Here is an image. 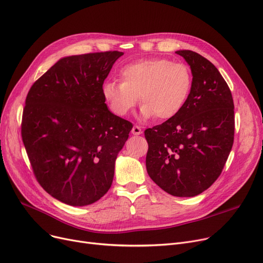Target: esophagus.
Instances as JSON below:
<instances>
[{
	"label": "esophagus",
	"mask_w": 263,
	"mask_h": 263,
	"mask_svg": "<svg viewBox=\"0 0 263 263\" xmlns=\"http://www.w3.org/2000/svg\"><path fill=\"white\" fill-rule=\"evenodd\" d=\"M132 134H134V135H140V134H142L143 133V131H142V129L139 127V126H134L133 128H132Z\"/></svg>",
	"instance_id": "obj_1"
}]
</instances>
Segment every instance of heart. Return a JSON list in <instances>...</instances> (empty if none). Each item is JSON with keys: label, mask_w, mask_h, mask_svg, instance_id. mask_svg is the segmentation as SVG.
<instances>
[{"label": "heart", "mask_w": 263, "mask_h": 263, "mask_svg": "<svg viewBox=\"0 0 263 263\" xmlns=\"http://www.w3.org/2000/svg\"><path fill=\"white\" fill-rule=\"evenodd\" d=\"M120 78L121 82L108 80L102 86L105 101L119 116L129 114L140 97L143 119H171L184 106L192 87L190 68L165 59L129 64L121 69Z\"/></svg>", "instance_id": "1"}]
</instances>
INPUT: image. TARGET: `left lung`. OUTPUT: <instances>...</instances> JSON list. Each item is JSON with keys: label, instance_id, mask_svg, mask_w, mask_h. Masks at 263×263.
<instances>
[{"label": "left lung", "instance_id": "left-lung-1", "mask_svg": "<svg viewBox=\"0 0 263 263\" xmlns=\"http://www.w3.org/2000/svg\"><path fill=\"white\" fill-rule=\"evenodd\" d=\"M176 53L191 68V91L175 117L145 131L146 168L168 194L194 197L224 168L233 144L234 105L227 83L211 62L191 50Z\"/></svg>", "mask_w": 263, "mask_h": 263}]
</instances>
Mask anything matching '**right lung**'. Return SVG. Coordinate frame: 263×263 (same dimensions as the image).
<instances>
[{"label": "right lung", "mask_w": 263, "mask_h": 263, "mask_svg": "<svg viewBox=\"0 0 263 263\" xmlns=\"http://www.w3.org/2000/svg\"><path fill=\"white\" fill-rule=\"evenodd\" d=\"M122 52L61 59L27 93L22 141L37 181L58 200L83 206L113 182L115 161L132 123L114 115L103 82Z\"/></svg>", "instance_id": "obj_1"}]
</instances>
